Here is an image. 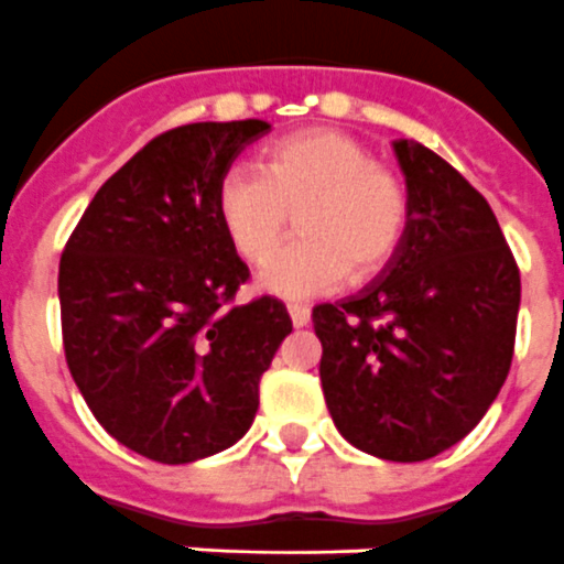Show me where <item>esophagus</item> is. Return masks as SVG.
Instances as JSON below:
<instances>
[{
  "mask_svg": "<svg viewBox=\"0 0 564 564\" xmlns=\"http://www.w3.org/2000/svg\"><path fill=\"white\" fill-rule=\"evenodd\" d=\"M286 310H290L292 326H297V329H301V326L310 324V306H304V304H290V306H286Z\"/></svg>",
  "mask_w": 564,
  "mask_h": 564,
  "instance_id": "esophagus-1",
  "label": "esophagus"
}]
</instances>
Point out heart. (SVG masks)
<instances>
[{"label": "heart", "instance_id": "b5f03b06", "mask_svg": "<svg viewBox=\"0 0 564 564\" xmlns=\"http://www.w3.org/2000/svg\"><path fill=\"white\" fill-rule=\"evenodd\" d=\"M215 212L231 249L267 258L297 212L301 238L260 269V286L281 297L338 290L349 272L370 278L395 258L410 224V194L390 165L347 131L310 129L269 145L260 174L235 165L217 180Z\"/></svg>", "mask_w": 564, "mask_h": 564}]
</instances>
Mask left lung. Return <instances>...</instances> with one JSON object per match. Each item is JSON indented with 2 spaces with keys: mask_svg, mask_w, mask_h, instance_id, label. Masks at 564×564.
I'll return each instance as SVG.
<instances>
[{
  "mask_svg": "<svg viewBox=\"0 0 564 564\" xmlns=\"http://www.w3.org/2000/svg\"><path fill=\"white\" fill-rule=\"evenodd\" d=\"M410 224L358 295L312 310L321 387L349 444L424 462L462 442L510 372L522 281L490 203L427 145L395 140Z\"/></svg>",
  "mask_w": 564,
  "mask_h": 564,
  "instance_id": "left-lung-1",
  "label": "left lung"
}]
</instances>
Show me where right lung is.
<instances>
[{
  "mask_svg": "<svg viewBox=\"0 0 564 564\" xmlns=\"http://www.w3.org/2000/svg\"><path fill=\"white\" fill-rule=\"evenodd\" d=\"M263 120L188 122L99 186L59 260L68 370L94 419L160 465L215 456L258 413L260 376L292 333L286 306H238L249 267L215 212L217 180Z\"/></svg>",
  "mask_w": 564,
  "mask_h": 564,
  "instance_id": "1",
  "label": "right lung"
}]
</instances>
